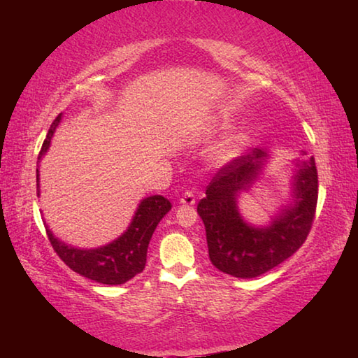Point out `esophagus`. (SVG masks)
I'll use <instances>...</instances> for the list:
<instances>
[{
  "mask_svg": "<svg viewBox=\"0 0 358 358\" xmlns=\"http://www.w3.org/2000/svg\"><path fill=\"white\" fill-rule=\"evenodd\" d=\"M180 203L185 205V207H191V205L196 203V197H194V194L191 191H186L183 194V197L180 199Z\"/></svg>",
  "mask_w": 358,
  "mask_h": 358,
  "instance_id": "esophagus-1",
  "label": "esophagus"
}]
</instances>
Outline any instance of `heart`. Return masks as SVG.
I'll list each match as a JSON object with an SVG mask.
<instances>
[{
	"label": "heart",
	"mask_w": 358,
	"mask_h": 358,
	"mask_svg": "<svg viewBox=\"0 0 358 358\" xmlns=\"http://www.w3.org/2000/svg\"><path fill=\"white\" fill-rule=\"evenodd\" d=\"M226 124H229L227 118L216 120L208 126L207 131L213 132L216 129H221ZM248 142H250V131L246 128H235L229 131L211 145V148L208 150V161L211 164L220 167L227 166L243 155Z\"/></svg>",
	"instance_id": "heart-1"
}]
</instances>
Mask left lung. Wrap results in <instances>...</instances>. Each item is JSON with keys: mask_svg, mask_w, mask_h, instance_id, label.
Segmentation results:
<instances>
[{"mask_svg": "<svg viewBox=\"0 0 358 358\" xmlns=\"http://www.w3.org/2000/svg\"><path fill=\"white\" fill-rule=\"evenodd\" d=\"M271 153L254 148L222 167L197 205L207 232L211 264L222 273L257 278L289 259L305 243L317 203V171L314 157L292 161L289 201L260 226L246 221L240 197L262 178Z\"/></svg>", "mask_w": 358, "mask_h": 358, "instance_id": "left-lung-1", "label": "left lung"}]
</instances>
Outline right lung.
Wrapping results in <instances>:
<instances>
[{"mask_svg": "<svg viewBox=\"0 0 358 358\" xmlns=\"http://www.w3.org/2000/svg\"><path fill=\"white\" fill-rule=\"evenodd\" d=\"M62 117L63 113H59L47 132L38 156V167L41 159L50 148L52 137L55 134L58 124L62 123ZM36 181H38V196H41L39 169H36ZM171 208L172 203L164 196H150L142 199L137 205L128 229L120 237L98 248H77L66 243V241L55 237L45 220L44 226L53 250L71 270L92 281L108 284V286H118V284H124L136 275L142 273L145 264H147V251L155 229Z\"/></svg>", "mask_w": 358, "mask_h": 358, "instance_id": "add662e5", "label": "right lung"}]
</instances>
